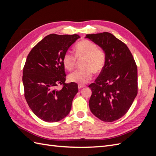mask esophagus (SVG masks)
I'll list each match as a JSON object with an SVG mask.
<instances>
[{
    "instance_id": "1",
    "label": "esophagus",
    "mask_w": 156,
    "mask_h": 156,
    "mask_svg": "<svg viewBox=\"0 0 156 156\" xmlns=\"http://www.w3.org/2000/svg\"><path fill=\"white\" fill-rule=\"evenodd\" d=\"M84 87H85V85H81V84H79L78 85L79 89H81L82 88H84Z\"/></svg>"
}]
</instances>
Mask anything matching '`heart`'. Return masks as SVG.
I'll return each mask as SVG.
<instances>
[{
  "label": "heart",
  "instance_id": "b5f03b06",
  "mask_svg": "<svg viewBox=\"0 0 156 156\" xmlns=\"http://www.w3.org/2000/svg\"><path fill=\"white\" fill-rule=\"evenodd\" d=\"M77 59H83L81 63L83 68L69 74L68 80L70 82L84 84L92 79L94 72L100 73L103 70L106 62V55L95 43L83 40L75 46V55L69 51L64 54L62 60L64 68L68 71L73 70L77 64Z\"/></svg>",
  "mask_w": 156,
  "mask_h": 156
}]
</instances>
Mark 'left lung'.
<instances>
[{"instance_id":"obj_1","label":"left lung","mask_w":156,"mask_h":156,"mask_svg":"<svg viewBox=\"0 0 156 156\" xmlns=\"http://www.w3.org/2000/svg\"><path fill=\"white\" fill-rule=\"evenodd\" d=\"M105 51L106 62L95 80L89 107L103 122L119 120L128 111L137 94V66L127 46L109 32L87 34Z\"/></svg>"}]
</instances>
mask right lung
Returning <instances> with one entry per match:
<instances>
[{
  "label": "right lung",
  "mask_w": 156,
  "mask_h": 156,
  "mask_svg": "<svg viewBox=\"0 0 156 156\" xmlns=\"http://www.w3.org/2000/svg\"><path fill=\"white\" fill-rule=\"evenodd\" d=\"M80 36L77 34L45 36L32 49L23 68L25 98L32 111L45 122H58L72 108L78 92L75 83H66L63 56ZM62 84L60 90L55 89Z\"/></svg>",
  "instance_id": "1"
}]
</instances>
